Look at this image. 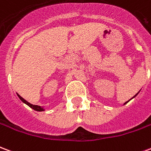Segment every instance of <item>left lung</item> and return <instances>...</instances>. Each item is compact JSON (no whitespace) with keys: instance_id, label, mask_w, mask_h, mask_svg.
<instances>
[{"instance_id":"8db88e82","label":"left lung","mask_w":151,"mask_h":151,"mask_svg":"<svg viewBox=\"0 0 151 151\" xmlns=\"http://www.w3.org/2000/svg\"><path fill=\"white\" fill-rule=\"evenodd\" d=\"M140 91H141V90H140V91H138V92H137V94H136V95H134V96H133V98H132V99H133V98H135V97H136V96H137V95H138V93H139V92ZM129 99V100H128V101H127V102H125V103H124V104H127V103H128V102H129L130 101V100H131V99Z\"/></svg>"}]
</instances>
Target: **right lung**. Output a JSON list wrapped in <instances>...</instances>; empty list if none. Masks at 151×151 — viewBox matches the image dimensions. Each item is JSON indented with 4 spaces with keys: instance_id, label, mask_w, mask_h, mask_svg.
Returning <instances> with one entry per match:
<instances>
[{
    "instance_id": "add662e5",
    "label": "right lung",
    "mask_w": 151,
    "mask_h": 151,
    "mask_svg": "<svg viewBox=\"0 0 151 151\" xmlns=\"http://www.w3.org/2000/svg\"><path fill=\"white\" fill-rule=\"evenodd\" d=\"M17 95L18 96V98L21 99L22 102H23L25 104H27V106H29L30 108H32L33 110H35V111H45V109H44V108H43L42 106H39V105H34V104H31V103H29L28 101H27L26 99H24L22 98V96H20V95H18V93H17Z\"/></svg>"
}]
</instances>
